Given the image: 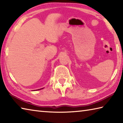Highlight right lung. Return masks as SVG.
Segmentation results:
<instances>
[{
	"instance_id": "obj_1",
	"label": "right lung",
	"mask_w": 123,
	"mask_h": 123,
	"mask_svg": "<svg viewBox=\"0 0 123 123\" xmlns=\"http://www.w3.org/2000/svg\"><path fill=\"white\" fill-rule=\"evenodd\" d=\"M43 88H41V89H36V91H38V90H41V89H43Z\"/></svg>"
}]
</instances>
